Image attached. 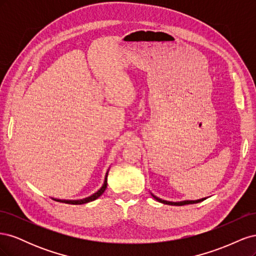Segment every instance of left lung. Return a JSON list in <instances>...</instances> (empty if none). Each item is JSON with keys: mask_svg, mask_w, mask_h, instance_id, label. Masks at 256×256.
<instances>
[{"mask_svg": "<svg viewBox=\"0 0 256 256\" xmlns=\"http://www.w3.org/2000/svg\"><path fill=\"white\" fill-rule=\"evenodd\" d=\"M154 196V198H156L158 202L160 203H164V204H168V205H175V206H182V205H187V204H194V203H198V202H202L205 198L202 200H182V202H168V200H161L157 196H154V194H152Z\"/></svg>", "mask_w": 256, "mask_h": 256, "instance_id": "obj_1", "label": "left lung"}]
</instances>
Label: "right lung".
Returning a JSON list of instances; mask_svg holds the SVG:
<instances>
[{"label": "right lung", "instance_id": "obj_1", "mask_svg": "<svg viewBox=\"0 0 256 256\" xmlns=\"http://www.w3.org/2000/svg\"><path fill=\"white\" fill-rule=\"evenodd\" d=\"M106 184H108V173L106 175V178H104V186L102 188H100L96 193H94V194L88 196V198H85L83 200H58V198H53L54 200H56V202H62V203H66V204H72V205H80V204H85V203H88V202H92V200H95L96 198H98L102 194V193L104 192V190L106 189Z\"/></svg>", "mask_w": 256, "mask_h": 256}]
</instances>
